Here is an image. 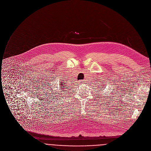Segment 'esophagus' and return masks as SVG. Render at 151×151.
<instances>
[{
	"label": "esophagus",
	"mask_w": 151,
	"mask_h": 151,
	"mask_svg": "<svg viewBox=\"0 0 151 151\" xmlns=\"http://www.w3.org/2000/svg\"><path fill=\"white\" fill-rule=\"evenodd\" d=\"M84 83V81H83V80H80V81H78V84H81V83Z\"/></svg>",
	"instance_id": "34e87169"
}]
</instances>
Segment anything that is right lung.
Listing matches in <instances>:
<instances>
[{"instance_id":"1","label":"right lung","mask_w":151,"mask_h":151,"mask_svg":"<svg viewBox=\"0 0 151 151\" xmlns=\"http://www.w3.org/2000/svg\"><path fill=\"white\" fill-rule=\"evenodd\" d=\"M61 83V84H60V85H61V86H60V87H64V83ZM60 93H61V91H60ZM61 94H60V96H59V97H61L60 96H61ZM55 94H57V93H55ZM57 96H58V95H57Z\"/></svg>"}]
</instances>
